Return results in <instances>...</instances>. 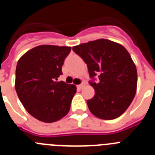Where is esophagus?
<instances>
[{"label":"esophagus","mask_w":155,"mask_h":155,"mask_svg":"<svg viewBox=\"0 0 155 155\" xmlns=\"http://www.w3.org/2000/svg\"><path fill=\"white\" fill-rule=\"evenodd\" d=\"M84 83H82V84H78V85L77 86V87H78V89H81L82 87H84Z\"/></svg>","instance_id":"esophagus-1"}]
</instances>
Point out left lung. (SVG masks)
<instances>
[{
  "instance_id": "1",
  "label": "left lung",
  "mask_w": 155,
  "mask_h": 155,
  "mask_svg": "<svg viewBox=\"0 0 155 155\" xmlns=\"http://www.w3.org/2000/svg\"><path fill=\"white\" fill-rule=\"evenodd\" d=\"M87 64L94 96L87 100L91 113L102 120L121 116L134 99L137 72L130 53L122 45L101 39L72 48ZM95 77L99 78L97 83Z\"/></svg>"
}]
</instances>
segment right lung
Masks as SVG:
<instances>
[{"instance_id":"right-lung-1","label":"right lung","mask_w":155,"mask_h":155,"mask_svg":"<svg viewBox=\"0 0 155 155\" xmlns=\"http://www.w3.org/2000/svg\"><path fill=\"white\" fill-rule=\"evenodd\" d=\"M71 47L41 45L18 61L15 90L30 115L44 123L58 121L68 114L76 86L58 81Z\"/></svg>"}]
</instances>
